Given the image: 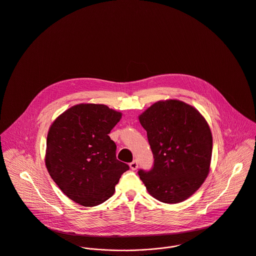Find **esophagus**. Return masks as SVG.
Wrapping results in <instances>:
<instances>
[{"label": "esophagus", "instance_id": "1", "mask_svg": "<svg viewBox=\"0 0 256 256\" xmlns=\"http://www.w3.org/2000/svg\"><path fill=\"white\" fill-rule=\"evenodd\" d=\"M130 168H131L133 170H135L138 169V162H136V160H134L133 162H131V163H130Z\"/></svg>", "mask_w": 256, "mask_h": 256}]
</instances>
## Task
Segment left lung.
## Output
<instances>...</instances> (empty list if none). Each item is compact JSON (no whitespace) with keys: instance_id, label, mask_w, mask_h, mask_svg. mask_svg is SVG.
I'll list each match as a JSON object with an SVG mask.
<instances>
[{"instance_id":"1","label":"left lung","mask_w":256,"mask_h":256,"mask_svg":"<svg viewBox=\"0 0 256 256\" xmlns=\"http://www.w3.org/2000/svg\"><path fill=\"white\" fill-rule=\"evenodd\" d=\"M138 120L148 134L154 168L138 170L148 193L166 204H176L193 195L206 178L212 136L204 116L180 100L158 101Z\"/></svg>"}]
</instances>
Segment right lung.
Segmentation results:
<instances>
[{"label": "right lung", "instance_id": "add662e5", "mask_svg": "<svg viewBox=\"0 0 256 256\" xmlns=\"http://www.w3.org/2000/svg\"><path fill=\"white\" fill-rule=\"evenodd\" d=\"M122 114L106 104L70 106L50 127L46 166L63 193L78 204L95 206L110 198L129 166L116 159L108 136Z\"/></svg>", "mask_w": 256, "mask_h": 256}]
</instances>
